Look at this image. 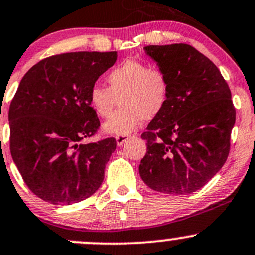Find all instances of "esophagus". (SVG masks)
Returning <instances> with one entry per match:
<instances>
[{
	"mask_svg": "<svg viewBox=\"0 0 255 255\" xmlns=\"http://www.w3.org/2000/svg\"><path fill=\"white\" fill-rule=\"evenodd\" d=\"M128 138H129V136H128V135H117V136H116V142H117V145H119V146H121V145L125 144L126 140H127Z\"/></svg>",
	"mask_w": 255,
	"mask_h": 255,
	"instance_id": "34e87169",
	"label": "esophagus"
}]
</instances>
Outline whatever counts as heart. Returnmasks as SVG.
Masks as SVG:
<instances>
[{
    "label": "heart",
    "instance_id": "1",
    "mask_svg": "<svg viewBox=\"0 0 255 255\" xmlns=\"http://www.w3.org/2000/svg\"><path fill=\"white\" fill-rule=\"evenodd\" d=\"M108 88L93 86L89 91V105L102 119H108L116 108H121L104 123L105 132L126 135L139 127L142 120L157 117L169 99V80L166 72L150 68L136 59H126L106 75Z\"/></svg>",
    "mask_w": 255,
    "mask_h": 255
}]
</instances>
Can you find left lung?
Returning <instances> with one entry per match:
<instances>
[{
  "instance_id": "left-lung-1",
  "label": "left lung",
  "mask_w": 255,
  "mask_h": 255,
  "mask_svg": "<svg viewBox=\"0 0 255 255\" xmlns=\"http://www.w3.org/2000/svg\"><path fill=\"white\" fill-rule=\"evenodd\" d=\"M144 49L167 74L170 89L166 108L141 134L147 151L139 173L155 191L191 194L219 172L229 156L236 120L230 88L219 69L190 44Z\"/></svg>"
}]
</instances>
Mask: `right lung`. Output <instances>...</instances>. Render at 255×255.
Instances as JSON below:
<instances>
[{"label": "right lung", "instance_id": "obj_1", "mask_svg": "<svg viewBox=\"0 0 255 255\" xmlns=\"http://www.w3.org/2000/svg\"><path fill=\"white\" fill-rule=\"evenodd\" d=\"M116 59V52L52 55L19 83L8 113L10 153L27 187L46 202L77 203L104 180L116 140L81 141L100 126L89 91Z\"/></svg>", "mask_w": 255, "mask_h": 255}]
</instances>
